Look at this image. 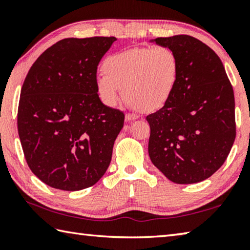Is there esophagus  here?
Returning <instances> with one entry per match:
<instances>
[{
    "instance_id": "esophagus-1",
    "label": "esophagus",
    "mask_w": 250,
    "mask_h": 250,
    "mask_svg": "<svg viewBox=\"0 0 250 250\" xmlns=\"http://www.w3.org/2000/svg\"><path fill=\"white\" fill-rule=\"evenodd\" d=\"M135 119H138L137 115H132V113H126L125 115V121H133Z\"/></svg>"
}]
</instances>
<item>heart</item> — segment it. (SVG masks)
<instances>
[{
  "mask_svg": "<svg viewBox=\"0 0 250 250\" xmlns=\"http://www.w3.org/2000/svg\"><path fill=\"white\" fill-rule=\"evenodd\" d=\"M96 88L108 107L118 103L122 89L126 103L142 112L170 103L180 77V61L167 46L133 47L104 58Z\"/></svg>",
  "mask_w": 250,
  "mask_h": 250,
  "instance_id": "b5f03b06",
  "label": "heart"
}]
</instances>
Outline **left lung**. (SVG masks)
<instances>
[{"label":"left lung","mask_w":250,"mask_h":250,"mask_svg":"<svg viewBox=\"0 0 250 250\" xmlns=\"http://www.w3.org/2000/svg\"><path fill=\"white\" fill-rule=\"evenodd\" d=\"M152 42L176 53L180 77L170 103L146 117L150 159L174 183L202 182L223 166L234 145V90L221 58L195 37Z\"/></svg>","instance_id":"left-lung-1"}]
</instances>
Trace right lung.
<instances>
[{
	"label": "right lung",
	"instance_id": "1",
	"mask_svg": "<svg viewBox=\"0 0 250 250\" xmlns=\"http://www.w3.org/2000/svg\"><path fill=\"white\" fill-rule=\"evenodd\" d=\"M116 37L65 39L36 59L21 90L18 129L31 171L45 184L80 191L107 171L125 115L97 94V67Z\"/></svg>",
	"mask_w": 250,
	"mask_h": 250
}]
</instances>
